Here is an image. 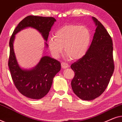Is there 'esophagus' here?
<instances>
[{"label":"esophagus","instance_id":"obj_1","mask_svg":"<svg viewBox=\"0 0 122 122\" xmlns=\"http://www.w3.org/2000/svg\"><path fill=\"white\" fill-rule=\"evenodd\" d=\"M61 66L62 68L63 69H66V68H67L69 66V64H68V63H61Z\"/></svg>","mask_w":122,"mask_h":122}]
</instances>
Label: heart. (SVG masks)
I'll use <instances>...</instances> for the list:
<instances>
[{
	"label": "heart",
	"mask_w": 122,
	"mask_h": 122,
	"mask_svg": "<svg viewBox=\"0 0 122 122\" xmlns=\"http://www.w3.org/2000/svg\"><path fill=\"white\" fill-rule=\"evenodd\" d=\"M91 39V33L86 26L68 25L58 29L55 33V38H49L48 46L54 58H59L64 48L66 56L76 61L86 56Z\"/></svg>",
	"instance_id": "heart-1"
}]
</instances>
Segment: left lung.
Instances as JSON below:
<instances>
[{
  "mask_svg": "<svg viewBox=\"0 0 122 122\" xmlns=\"http://www.w3.org/2000/svg\"><path fill=\"white\" fill-rule=\"evenodd\" d=\"M92 19L96 29L91 45L86 56L71 66L75 73L71 88L84 101L96 99L104 92L114 69L112 38L97 19Z\"/></svg>",
  "mask_w": 122,
  "mask_h": 122,
  "instance_id": "left-lung-1",
  "label": "left lung"
}]
</instances>
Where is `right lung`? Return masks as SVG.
<instances>
[{
	"label": "right lung",
	"instance_id": "add662e5",
	"mask_svg": "<svg viewBox=\"0 0 122 122\" xmlns=\"http://www.w3.org/2000/svg\"><path fill=\"white\" fill-rule=\"evenodd\" d=\"M56 21V19L53 17L28 16L18 24L10 39L8 66L11 78L19 92L30 99H41L49 92L53 78L61 69V63L51 56H45L41 57L34 67L31 69L21 68L16 60L13 48L15 36L26 28H33L41 33L46 41V47L48 48L46 41L49 31Z\"/></svg>",
	"mask_w": 122,
	"mask_h": 122
}]
</instances>
